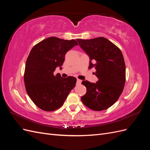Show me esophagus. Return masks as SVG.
I'll list each match as a JSON object with an SVG mask.
<instances>
[{"instance_id":"esophagus-1","label":"esophagus","mask_w":150,"mask_h":150,"mask_svg":"<svg viewBox=\"0 0 150 150\" xmlns=\"http://www.w3.org/2000/svg\"><path fill=\"white\" fill-rule=\"evenodd\" d=\"M81 83H82V81L80 80V79H77V83L79 84H80Z\"/></svg>"}]
</instances>
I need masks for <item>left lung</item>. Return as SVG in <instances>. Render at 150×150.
Segmentation results:
<instances>
[{
  "label": "left lung",
  "mask_w": 150,
  "mask_h": 150,
  "mask_svg": "<svg viewBox=\"0 0 150 150\" xmlns=\"http://www.w3.org/2000/svg\"><path fill=\"white\" fill-rule=\"evenodd\" d=\"M80 47L90 59L89 69H96V83L83 81L86 93L81 97L85 106L94 111H103L113 105L123 91L126 67L121 50L104 38L78 39Z\"/></svg>",
  "instance_id": "1"
}]
</instances>
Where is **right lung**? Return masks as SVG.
Returning <instances> with one entry per match:
<instances>
[{"instance_id": "add662e5", "label": "right lung", "mask_w": 150, "mask_h": 150, "mask_svg": "<svg viewBox=\"0 0 150 150\" xmlns=\"http://www.w3.org/2000/svg\"><path fill=\"white\" fill-rule=\"evenodd\" d=\"M78 42L56 37L44 39L33 47L27 59L24 76L26 91L33 103L46 111L61 108L74 88L76 78L54 75L57 67L62 69L66 52Z\"/></svg>"}]
</instances>
